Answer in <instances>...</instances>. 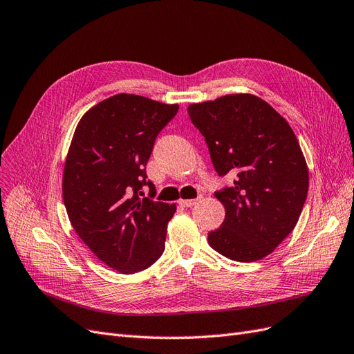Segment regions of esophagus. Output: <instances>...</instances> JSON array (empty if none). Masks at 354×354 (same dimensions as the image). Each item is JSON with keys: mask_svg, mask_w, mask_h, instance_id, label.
<instances>
[{"mask_svg": "<svg viewBox=\"0 0 354 354\" xmlns=\"http://www.w3.org/2000/svg\"><path fill=\"white\" fill-rule=\"evenodd\" d=\"M199 202H201V198H196V199H181L180 201V205L189 208V207L196 205V203H199Z\"/></svg>", "mask_w": 354, "mask_h": 354, "instance_id": "esophagus-1", "label": "esophagus"}]
</instances>
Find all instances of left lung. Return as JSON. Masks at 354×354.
Here are the masks:
<instances>
[{
    "label": "left lung",
    "instance_id": "1",
    "mask_svg": "<svg viewBox=\"0 0 354 354\" xmlns=\"http://www.w3.org/2000/svg\"><path fill=\"white\" fill-rule=\"evenodd\" d=\"M187 112L218 176H234L214 194L226 217L208 243L234 261L264 259L294 230L307 198L308 168L292 128L254 94L194 103Z\"/></svg>",
    "mask_w": 354,
    "mask_h": 354
}]
</instances>
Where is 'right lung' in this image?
I'll list each match as a JSON object with an SVG mask.
<instances>
[{
	"instance_id": "obj_1",
	"label": "right lung",
	"mask_w": 354,
	"mask_h": 354,
	"mask_svg": "<svg viewBox=\"0 0 354 354\" xmlns=\"http://www.w3.org/2000/svg\"><path fill=\"white\" fill-rule=\"evenodd\" d=\"M178 104L115 94L84 113L63 169V202L73 230L111 269L131 274L165 250L176 203L153 201L146 176L155 138ZM143 185L153 192L140 198Z\"/></svg>"
}]
</instances>
